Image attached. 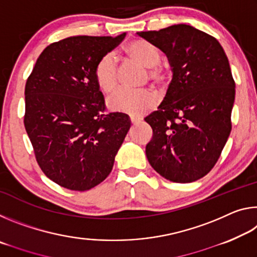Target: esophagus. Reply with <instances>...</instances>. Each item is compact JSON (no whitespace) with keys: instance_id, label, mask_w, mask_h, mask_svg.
<instances>
[{"instance_id":"1","label":"esophagus","mask_w":257,"mask_h":257,"mask_svg":"<svg viewBox=\"0 0 257 257\" xmlns=\"http://www.w3.org/2000/svg\"><path fill=\"white\" fill-rule=\"evenodd\" d=\"M129 120H130V122H132L133 124H137V123H139L141 122V118H137V116H134V115H130V118H129Z\"/></svg>"}]
</instances>
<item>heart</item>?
<instances>
[{
    "instance_id": "obj_1",
    "label": "heart",
    "mask_w": 257,
    "mask_h": 257,
    "mask_svg": "<svg viewBox=\"0 0 257 257\" xmlns=\"http://www.w3.org/2000/svg\"><path fill=\"white\" fill-rule=\"evenodd\" d=\"M129 58L137 61L145 68H149L150 79L156 85H164L168 79L167 70L160 66L161 54L153 45L145 42L136 41L130 43L125 49ZM95 80L99 89L104 93L114 90L119 82V66L115 55L106 53L95 67ZM158 97L151 89L130 90L125 88L118 89L107 98V106L112 111L127 112L130 114H141L155 105Z\"/></svg>"
}]
</instances>
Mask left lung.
I'll use <instances>...</instances> for the list:
<instances>
[{"label":"left lung","mask_w":257,"mask_h":257,"mask_svg":"<svg viewBox=\"0 0 257 257\" xmlns=\"http://www.w3.org/2000/svg\"><path fill=\"white\" fill-rule=\"evenodd\" d=\"M137 35L167 55L172 80L158 111L146 156L165 179L187 184L206 176L231 132L234 80L222 46L206 33L180 24Z\"/></svg>","instance_id":"obj_1"}]
</instances>
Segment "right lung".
<instances>
[{"instance_id":"1","label":"right lung","mask_w":257,"mask_h":257,"mask_svg":"<svg viewBox=\"0 0 257 257\" xmlns=\"http://www.w3.org/2000/svg\"><path fill=\"white\" fill-rule=\"evenodd\" d=\"M116 37L72 36L38 56L25 87V128L42 171L55 184L85 191L105 179L130 128L124 113H104L95 80L102 56Z\"/></svg>"}]
</instances>
